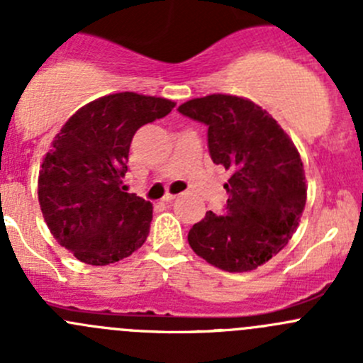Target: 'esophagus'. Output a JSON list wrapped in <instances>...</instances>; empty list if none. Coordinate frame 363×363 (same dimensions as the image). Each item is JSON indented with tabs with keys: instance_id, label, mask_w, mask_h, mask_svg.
I'll return each instance as SVG.
<instances>
[{
	"instance_id": "1",
	"label": "esophagus",
	"mask_w": 363,
	"mask_h": 363,
	"mask_svg": "<svg viewBox=\"0 0 363 363\" xmlns=\"http://www.w3.org/2000/svg\"><path fill=\"white\" fill-rule=\"evenodd\" d=\"M179 195H174V193H167V195L163 196V202H172V200L177 199Z\"/></svg>"
}]
</instances>
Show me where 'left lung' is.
Masks as SVG:
<instances>
[{
    "label": "left lung",
    "mask_w": 363,
    "mask_h": 363,
    "mask_svg": "<svg viewBox=\"0 0 363 363\" xmlns=\"http://www.w3.org/2000/svg\"><path fill=\"white\" fill-rule=\"evenodd\" d=\"M179 112L207 124L211 158L232 174L226 214L208 211L189 230V246L226 272L258 269L286 246L306 207V172L294 140L242 96L193 98Z\"/></svg>",
    "instance_id": "left-lung-1"
}]
</instances>
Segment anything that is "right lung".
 Here are the masks:
<instances>
[{
  "label": "right lung",
  "mask_w": 363,
  "mask_h": 363,
  "mask_svg": "<svg viewBox=\"0 0 363 363\" xmlns=\"http://www.w3.org/2000/svg\"><path fill=\"white\" fill-rule=\"evenodd\" d=\"M175 104L113 93L80 107L54 137L38 175V202L54 239L87 265L128 258L149 235L152 205L121 189L130 144Z\"/></svg>",
  "instance_id": "right-lung-1"
}]
</instances>
